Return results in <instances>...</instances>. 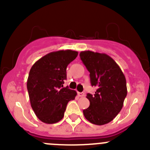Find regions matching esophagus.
I'll list each match as a JSON object with an SVG mask.
<instances>
[{
	"label": "esophagus",
	"instance_id": "34e87169",
	"mask_svg": "<svg viewBox=\"0 0 150 150\" xmlns=\"http://www.w3.org/2000/svg\"><path fill=\"white\" fill-rule=\"evenodd\" d=\"M78 96H81V97H83V96H85V93H83V92H78Z\"/></svg>",
	"mask_w": 150,
	"mask_h": 150
}]
</instances>
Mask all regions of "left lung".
Returning <instances> with one entry per match:
<instances>
[{"label":"left lung","mask_w":150,"mask_h":150,"mask_svg":"<svg viewBox=\"0 0 150 150\" xmlns=\"http://www.w3.org/2000/svg\"><path fill=\"white\" fill-rule=\"evenodd\" d=\"M80 57L88 72L94 94L88 93L90 105L83 110L86 119L102 125L113 120L121 110L127 95L126 80L120 67L110 56L91 51H81Z\"/></svg>","instance_id":"1"}]
</instances>
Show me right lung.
<instances>
[{"mask_svg":"<svg viewBox=\"0 0 150 150\" xmlns=\"http://www.w3.org/2000/svg\"><path fill=\"white\" fill-rule=\"evenodd\" d=\"M78 51L61 50L46 54L31 67L27 82L33 111L42 122L53 124L64 117L67 103L77 93L63 87L68 64L78 56Z\"/></svg>","mask_w":150,"mask_h":150,"instance_id":"obj_1","label":"right lung"}]
</instances>
